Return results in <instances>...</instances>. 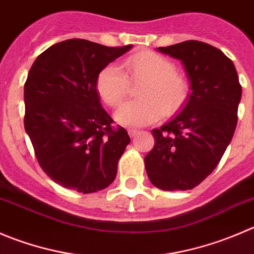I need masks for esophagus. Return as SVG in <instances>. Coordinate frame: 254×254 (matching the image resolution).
Masks as SVG:
<instances>
[{"instance_id": "34e87169", "label": "esophagus", "mask_w": 254, "mask_h": 254, "mask_svg": "<svg viewBox=\"0 0 254 254\" xmlns=\"http://www.w3.org/2000/svg\"><path fill=\"white\" fill-rule=\"evenodd\" d=\"M127 132H129V136H130V137H134L135 135L139 134V130H136V129H129V130H127Z\"/></svg>"}]
</instances>
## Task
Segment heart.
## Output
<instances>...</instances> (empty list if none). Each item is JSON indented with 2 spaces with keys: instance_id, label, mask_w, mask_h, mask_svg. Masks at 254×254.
I'll return each mask as SVG.
<instances>
[{
  "instance_id": "b5f03b06",
  "label": "heart",
  "mask_w": 254,
  "mask_h": 254,
  "mask_svg": "<svg viewBox=\"0 0 254 254\" xmlns=\"http://www.w3.org/2000/svg\"><path fill=\"white\" fill-rule=\"evenodd\" d=\"M125 73L119 65L108 64L97 77L95 88L110 108L119 107L127 95L129 79L142 80L137 89L140 99L127 103L117 113V120L130 127H142L162 114H176L189 99L190 83L166 57L145 51L127 57Z\"/></svg>"
}]
</instances>
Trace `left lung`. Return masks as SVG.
Segmentation results:
<instances>
[{
    "label": "left lung",
    "mask_w": 254,
    "mask_h": 254,
    "mask_svg": "<svg viewBox=\"0 0 254 254\" xmlns=\"http://www.w3.org/2000/svg\"><path fill=\"white\" fill-rule=\"evenodd\" d=\"M160 52L185 65L192 93L184 110L160 129L145 156L149 180L165 191L198 186L220 162L237 125L242 87L232 61L216 47L185 41Z\"/></svg>",
    "instance_id": "left-lung-1"
}]
</instances>
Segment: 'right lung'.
I'll return each instance as SVG.
<instances>
[{"mask_svg": "<svg viewBox=\"0 0 254 254\" xmlns=\"http://www.w3.org/2000/svg\"><path fill=\"white\" fill-rule=\"evenodd\" d=\"M67 39L39 54L24 83V129L39 166L61 186L102 191L130 142L99 103L97 77L131 48Z\"/></svg>", "mask_w": 254, "mask_h": 254, "instance_id": "add662e5", "label": "right lung"}]
</instances>
